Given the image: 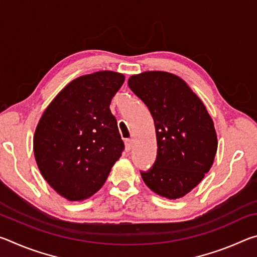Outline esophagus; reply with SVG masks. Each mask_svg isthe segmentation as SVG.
<instances>
[{
  "label": "esophagus",
  "instance_id": "esophagus-1",
  "mask_svg": "<svg viewBox=\"0 0 257 257\" xmlns=\"http://www.w3.org/2000/svg\"><path fill=\"white\" fill-rule=\"evenodd\" d=\"M124 144H125V150L130 151V150H132V147H133V144H134V139L133 138H127L124 141Z\"/></svg>",
  "mask_w": 257,
  "mask_h": 257
}]
</instances>
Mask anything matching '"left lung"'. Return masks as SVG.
I'll use <instances>...</instances> for the list:
<instances>
[{
  "label": "left lung",
  "mask_w": 257,
  "mask_h": 257,
  "mask_svg": "<svg viewBox=\"0 0 257 257\" xmlns=\"http://www.w3.org/2000/svg\"><path fill=\"white\" fill-rule=\"evenodd\" d=\"M130 89L153 116L158 155L146 186L160 196L177 199L203 180L214 161L217 138L205 105L189 86L173 73L146 71L129 78Z\"/></svg>",
  "instance_id": "left-lung-1"
}]
</instances>
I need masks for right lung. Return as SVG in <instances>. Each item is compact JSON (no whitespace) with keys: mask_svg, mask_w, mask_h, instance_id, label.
Masks as SVG:
<instances>
[{"mask_svg":"<svg viewBox=\"0 0 257 257\" xmlns=\"http://www.w3.org/2000/svg\"><path fill=\"white\" fill-rule=\"evenodd\" d=\"M122 73L97 71L76 78L43 113L34 135V154L49 185L69 201L101 189L124 144L111 113Z\"/></svg>","mask_w":257,"mask_h":257,"instance_id":"obj_1","label":"right lung"}]
</instances>
